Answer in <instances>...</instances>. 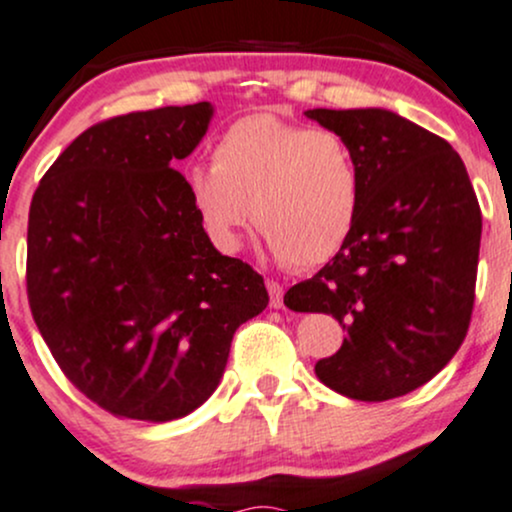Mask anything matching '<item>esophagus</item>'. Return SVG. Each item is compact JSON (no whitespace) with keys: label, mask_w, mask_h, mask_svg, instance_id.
I'll list each match as a JSON object with an SVG mask.
<instances>
[{"label":"esophagus","mask_w":512,"mask_h":512,"mask_svg":"<svg viewBox=\"0 0 512 512\" xmlns=\"http://www.w3.org/2000/svg\"><path fill=\"white\" fill-rule=\"evenodd\" d=\"M266 287H268V295H271V307H275V309L283 307V295H285L283 285L275 283V280H268Z\"/></svg>","instance_id":"esophagus-1"}]
</instances>
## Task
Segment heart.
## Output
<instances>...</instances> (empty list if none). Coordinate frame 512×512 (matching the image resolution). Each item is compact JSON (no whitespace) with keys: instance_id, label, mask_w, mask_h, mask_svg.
Segmentation results:
<instances>
[{"instance_id":"b5f03b06","label":"heart","mask_w":512,"mask_h":512,"mask_svg":"<svg viewBox=\"0 0 512 512\" xmlns=\"http://www.w3.org/2000/svg\"><path fill=\"white\" fill-rule=\"evenodd\" d=\"M186 191L220 251L239 249L254 205L268 254L314 268L331 261L358 225L363 169L338 132L256 113L222 132L212 166L188 169Z\"/></svg>"}]
</instances>
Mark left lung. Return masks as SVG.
Masks as SVG:
<instances>
[{"mask_svg": "<svg viewBox=\"0 0 512 512\" xmlns=\"http://www.w3.org/2000/svg\"><path fill=\"white\" fill-rule=\"evenodd\" d=\"M304 116L353 147L363 203L346 246L285 304L346 329L343 346L314 365L326 387L396 399L433 380L467 336L481 244L472 181L450 142L387 108Z\"/></svg>", "mask_w": 512, "mask_h": 512, "instance_id": "obj_1", "label": "left lung"}]
</instances>
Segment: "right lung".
I'll return each instance as SVG.
<instances>
[{
    "label": "right lung",
    "mask_w": 512,
    "mask_h": 512,
    "mask_svg": "<svg viewBox=\"0 0 512 512\" xmlns=\"http://www.w3.org/2000/svg\"><path fill=\"white\" fill-rule=\"evenodd\" d=\"M212 103L84 130L28 212L33 319L79 392L113 416L166 423L210 399L234 331L268 307L263 278L222 256L179 174Z\"/></svg>",
    "instance_id": "1"
}]
</instances>
